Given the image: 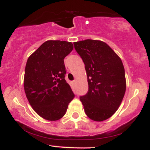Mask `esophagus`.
Masks as SVG:
<instances>
[{"label": "esophagus", "instance_id": "obj_1", "mask_svg": "<svg viewBox=\"0 0 150 150\" xmlns=\"http://www.w3.org/2000/svg\"><path fill=\"white\" fill-rule=\"evenodd\" d=\"M73 84L74 85H75V84H76V80H74L73 81Z\"/></svg>", "mask_w": 150, "mask_h": 150}]
</instances>
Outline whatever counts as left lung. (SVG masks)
<instances>
[{
  "label": "left lung",
  "instance_id": "8db88e82",
  "mask_svg": "<svg viewBox=\"0 0 150 150\" xmlns=\"http://www.w3.org/2000/svg\"><path fill=\"white\" fill-rule=\"evenodd\" d=\"M85 63L88 92L80 97L87 116L103 121L116 113L126 89L123 63L107 44L86 39L73 43Z\"/></svg>",
  "mask_w": 150,
  "mask_h": 150
}]
</instances>
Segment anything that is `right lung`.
I'll use <instances>...</instances> for the list:
<instances>
[{
	"label": "right lung",
	"instance_id": "1",
	"mask_svg": "<svg viewBox=\"0 0 150 150\" xmlns=\"http://www.w3.org/2000/svg\"><path fill=\"white\" fill-rule=\"evenodd\" d=\"M73 49L71 42L46 41L27 61L24 77L26 97L34 111L46 120L61 119L75 97L65 80L63 61Z\"/></svg>",
	"mask_w": 150,
	"mask_h": 150
}]
</instances>
